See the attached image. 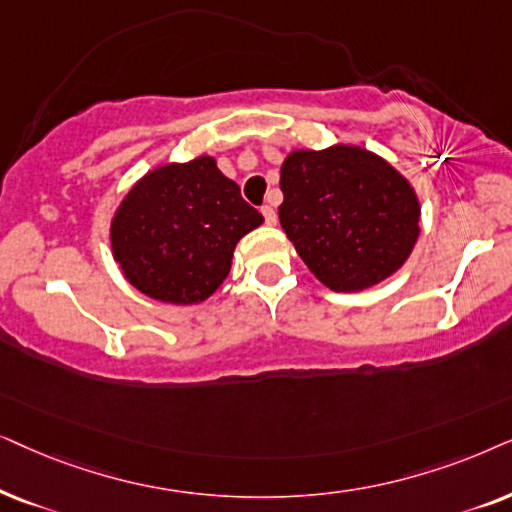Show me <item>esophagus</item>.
Returning <instances> with one entry per match:
<instances>
[{
  "label": "esophagus",
  "instance_id": "esophagus-1",
  "mask_svg": "<svg viewBox=\"0 0 512 512\" xmlns=\"http://www.w3.org/2000/svg\"><path fill=\"white\" fill-rule=\"evenodd\" d=\"M262 215H264V220H267V224H276V210H274V206H271V203H264Z\"/></svg>",
  "mask_w": 512,
  "mask_h": 512
}]
</instances>
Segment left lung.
<instances>
[{"label":"left lung","mask_w":512,"mask_h":512,"mask_svg":"<svg viewBox=\"0 0 512 512\" xmlns=\"http://www.w3.org/2000/svg\"><path fill=\"white\" fill-rule=\"evenodd\" d=\"M281 192V227L330 290L377 285L403 267L417 243V194L367 149L292 152L281 168Z\"/></svg>","instance_id":"1"}]
</instances>
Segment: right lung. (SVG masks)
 I'll return each instance as SVG.
<instances>
[{
  "label": "right lung",
  "mask_w": 512,
  "mask_h": 512,
  "mask_svg": "<svg viewBox=\"0 0 512 512\" xmlns=\"http://www.w3.org/2000/svg\"><path fill=\"white\" fill-rule=\"evenodd\" d=\"M262 222L215 159L168 163L142 177L114 215V260L147 297L196 304L220 288L236 243Z\"/></svg>",
  "instance_id": "add662e5"
}]
</instances>
